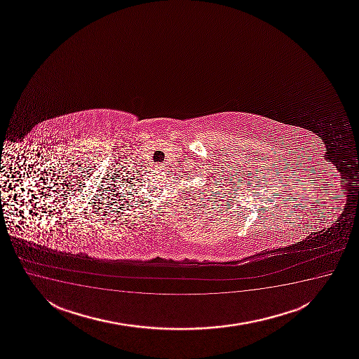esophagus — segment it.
<instances>
[{
	"label": "esophagus",
	"mask_w": 359,
	"mask_h": 359,
	"mask_svg": "<svg viewBox=\"0 0 359 359\" xmlns=\"http://www.w3.org/2000/svg\"><path fill=\"white\" fill-rule=\"evenodd\" d=\"M156 168L157 169H165V165H162V163H158V165H156Z\"/></svg>",
	"instance_id": "1"
}]
</instances>
